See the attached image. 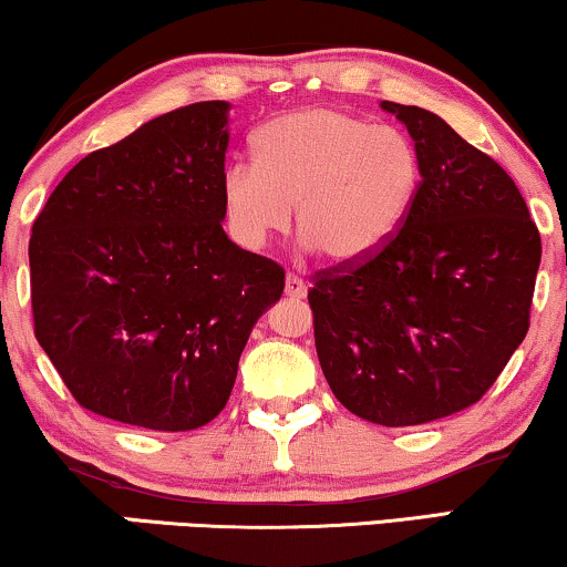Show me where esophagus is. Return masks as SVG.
<instances>
[{"mask_svg": "<svg viewBox=\"0 0 567 567\" xmlns=\"http://www.w3.org/2000/svg\"><path fill=\"white\" fill-rule=\"evenodd\" d=\"M308 292V285L300 280L298 275H287L285 277V295L287 298H306Z\"/></svg>", "mask_w": 567, "mask_h": 567, "instance_id": "1", "label": "esophagus"}]
</instances>
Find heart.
<instances>
[{
  "instance_id": "obj_1",
  "label": "heart",
  "mask_w": 567,
  "mask_h": 567,
  "mask_svg": "<svg viewBox=\"0 0 567 567\" xmlns=\"http://www.w3.org/2000/svg\"><path fill=\"white\" fill-rule=\"evenodd\" d=\"M257 164L223 174L230 236L261 249L295 223L302 241L333 265H357L398 234L419 187L409 135L337 107H310L267 123L254 138Z\"/></svg>"
}]
</instances>
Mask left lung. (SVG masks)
I'll return each mask as SVG.
<instances>
[{"label":"left lung","instance_id":"left-lung-1","mask_svg":"<svg viewBox=\"0 0 567 567\" xmlns=\"http://www.w3.org/2000/svg\"><path fill=\"white\" fill-rule=\"evenodd\" d=\"M421 182L370 259L313 275L316 352L333 395L380 426H419L488 393L529 331L542 241L514 179L413 105Z\"/></svg>","mask_w":567,"mask_h":567}]
</instances>
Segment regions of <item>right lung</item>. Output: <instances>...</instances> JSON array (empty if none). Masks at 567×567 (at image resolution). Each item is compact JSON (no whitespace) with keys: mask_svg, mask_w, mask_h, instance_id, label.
Listing matches in <instances>:
<instances>
[{"mask_svg":"<svg viewBox=\"0 0 567 567\" xmlns=\"http://www.w3.org/2000/svg\"><path fill=\"white\" fill-rule=\"evenodd\" d=\"M228 102H195L84 156L30 236L35 339L82 409L189 432L226 409L285 269L223 230Z\"/></svg>","mask_w":567,"mask_h":567,"instance_id":"1","label":"right lung"}]
</instances>
